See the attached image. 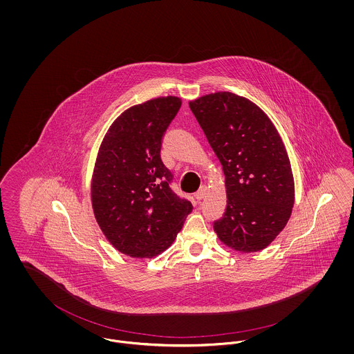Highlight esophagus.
Listing matches in <instances>:
<instances>
[{"label": "esophagus", "instance_id": "esophagus-1", "mask_svg": "<svg viewBox=\"0 0 354 354\" xmlns=\"http://www.w3.org/2000/svg\"><path fill=\"white\" fill-rule=\"evenodd\" d=\"M207 189H208V188H207V185H202V187H201V189L195 194V198H196L198 201H202V199H204V196L207 195Z\"/></svg>", "mask_w": 354, "mask_h": 354}]
</instances>
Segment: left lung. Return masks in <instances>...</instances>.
<instances>
[{
	"instance_id": "left-lung-1",
	"label": "left lung",
	"mask_w": 354,
	"mask_h": 354,
	"mask_svg": "<svg viewBox=\"0 0 354 354\" xmlns=\"http://www.w3.org/2000/svg\"><path fill=\"white\" fill-rule=\"evenodd\" d=\"M189 109L225 176L227 208L216 235L239 252L268 247L288 223L295 182L281 136L253 102L228 91L191 101Z\"/></svg>"
}]
</instances>
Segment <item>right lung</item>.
I'll use <instances>...</instances> for the list:
<instances>
[{
    "label": "right lung",
    "instance_id": "1",
    "mask_svg": "<svg viewBox=\"0 0 354 354\" xmlns=\"http://www.w3.org/2000/svg\"><path fill=\"white\" fill-rule=\"evenodd\" d=\"M182 101L160 97L135 104L113 122L102 140L91 179L97 223L111 245L131 257L166 251L192 204L171 188L160 159L162 139Z\"/></svg>",
    "mask_w": 354,
    "mask_h": 354
}]
</instances>
